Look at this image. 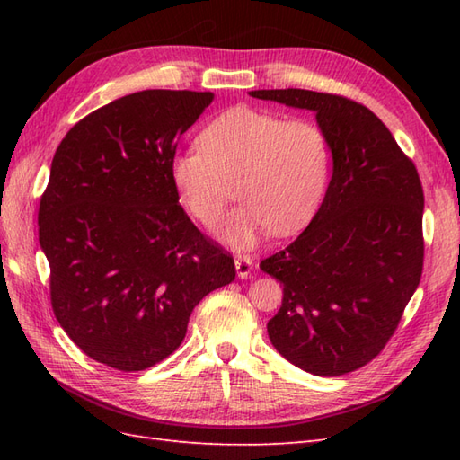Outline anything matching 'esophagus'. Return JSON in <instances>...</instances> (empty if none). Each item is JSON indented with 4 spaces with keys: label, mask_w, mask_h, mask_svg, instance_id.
<instances>
[{
    "label": "esophagus",
    "mask_w": 460,
    "mask_h": 460,
    "mask_svg": "<svg viewBox=\"0 0 460 460\" xmlns=\"http://www.w3.org/2000/svg\"><path fill=\"white\" fill-rule=\"evenodd\" d=\"M235 269H237V275L239 279H247L251 277V270H252V259L251 257H235Z\"/></svg>",
    "instance_id": "34e87169"
}]
</instances>
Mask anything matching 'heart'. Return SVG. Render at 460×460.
Masks as SVG:
<instances>
[{"label":"heart","instance_id":"1","mask_svg":"<svg viewBox=\"0 0 460 460\" xmlns=\"http://www.w3.org/2000/svg\"><path fill=\"white\" fill-rule=\"evenodd\" d=\"M170 173L183 208L208 229L221 225L235 183L241 205L223 239L247 249L312 219L328 185L330 144L316 122L235 106L205 126L199 150L173 155Z\"/></svg>","mask_w":460,"mask_h":460}]
</instances>
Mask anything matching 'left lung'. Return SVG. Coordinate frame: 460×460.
I'll use <instances>...</instances> for the list:
<instances>
[{"label": "left lung", "instance_id": "1", "mask_svg": "<svg viewBox=\"0 0 460 460\" xmlns=\"http://www.w3.org/2000/svg\"><path fill=\"white\" fill-rule=\"evenodd\" d=\"M249 94L316 112L334 162L326 198L308 227L261 262L282 285L269 338L308 374H349L385 348L421 280V180L364 104L302 89Z\"/></svg>", "mask_w": 460, "mask_h": 460}]
</instances>
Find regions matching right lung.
I'll list each match as a JSON object with an SVG mask.
<instances>
[{
    "instance_id": "add662e5",
    "label": "right lung",
    "mask_w": 460,
    "mask_h": 460,
    "mask_svg": "<svg viewBox=\"0 0 460 460\" xmlns=\"http://www.w3.org/2000/svg\"><path fill=\"white\" fill-rule=\"evenodd\" d=\"M213 93L142 91L66 132L39 203L51 306L86 356L120 371L165 359L235 262L178 203L170 165Z\"/></svg>"
}]
</instances>
